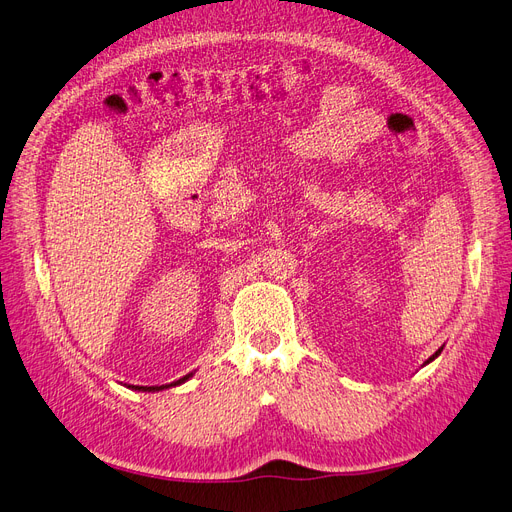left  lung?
<instances>
[{"mask_svg": "<svg viewBox=\"0 0 512 512\" xmlns=\"http://www.w3.org/2000/svg\"><path fill=\"white\" fill-rule=\"evenodd\" d=\"M440 351H443V347H440V349H438V351H436V354H434V356H430V360H428V362H432V360H434V358H436V356H438V354H440Z\"/></svg>", "mask_w": 512, "mask_h": 512, "instance_id": "obj_1", "label": "left lung"}]
</instances>
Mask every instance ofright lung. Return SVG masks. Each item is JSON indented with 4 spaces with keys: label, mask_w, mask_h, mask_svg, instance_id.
Instances as JSON below:
<instances>
[{
    "label": "right lung",
    "mask_w": 512,
    "mask_h": 512,
    "mask_svg": "<svg viewBox=\"0 0 512 512\" xmlns=\"http://www.w3.org/2000/svg\"><path fill=\"white\" fill-rule=\"evenodd\" d=\"M190 377H192V373H188L186 377H182V379H178V381L167 383V385H152V387H148V385H133V390H139V392H161V390H165V387H173V385H180V383L188 381ZM129 387H131V385H129Z\"/></svg>",
    "instance_id": "right-lung-1"
}]
</instances>
